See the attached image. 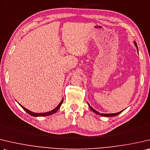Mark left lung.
Returning <instances> with one entry per match:
<instances>
[{"label":"left lung","mask_w":150,"mask_h":150,"mask_svg":"<svg viewBox=\"0 0 150 150\" xmlns=\"http://www.w3.org/2000/svg\"><path fill=\"white\" fill-rule=\"evenodd\" d=\"M134 45H135V47H136V48H137V51H138V47H137V42H136L135 41H134ZM88 106H89V108H90V109H91V110L93 111L94 113H95L96 114H98V115H101V116H103V117H114V116H116V115H119V113H121V112H122V111H123V110L122 111H121L120 112H118V113H100V112H98V111H97L96 110H95L94 108H92L91 105H90V104L89 103H88Z\"/></svg>","instance_id":"1"}]
</instances>
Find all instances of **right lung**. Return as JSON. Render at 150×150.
<instances>
[{"mask_svg":"<svg viewBox=\"0 0 150 150\" xmlns=\"http://www.w3.org/2000/svg\"><path fill=\"white\" fill-rule=\"evenodd\" d=\"M63 101H64V98H62V100H61V102H59L58 105L57 106L56 108H54V110H51L50 111H48V112H45V113H35V112H33V111H29V110H28V109L24 108L23 106H22L21 104H20V103H19V105H20L21 107L22 108L23 110L26 111L27 113L29 114V115H31V116H33V117H45V116H48V115H52V114L57 112V111H58V110L59 109V108H60V106L62 104V102H63Z\"/></svg>","mask_w":150,"mask_h":150,"instance_id":"obj_1","label":"right lung"}]
</instances>
